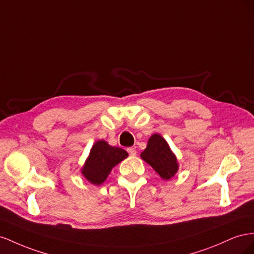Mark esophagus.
Instances as JSON below:
<instances>
[{"label": "esophagus", "mask_w": 254, "mask_h": 254, "mask_svg": "<svg viewBox=\"0 0 254 254\" xmlns=\"http://www.w3.org/2000/svg\"><path fill=\"white\" fill-rule=\"evenodd\" d=\"M127 152H128L129 155H132V156L136 155V150H135V148H133V147L128 148V149H127Z\"/></svg>", "instance_id": "obj_1"}]
</instances>
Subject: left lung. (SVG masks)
Here are the masks:
<instances>
[{"label":"left lung","instance_id":"left-lung-1","mask_svg":"<svg viewBox=\"0 0 254 254\" xmlns=\"http://www.w3.org/2000/svg\"><path fill=\"white\" fill-rule=\"evenodd\" d=\"M140 157L165 181L175 177L179 170L176 154L164 137L157 133L150 137L147 148L141 152Z\"/></svg>","mask_w":254,"mask_h":254}]
</instances>
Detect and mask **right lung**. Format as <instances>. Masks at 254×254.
<instances>
[{
	"instance_id": "1",
	"label": "right lung",
	"mask_w": 254,
	"mask_h": 254,
	"mask_svg": "<svg viewBox=\"0 0 254 254\" xmlns=\"http://www.w3.org/2000/svg\"><path fill=\"white\" fill-rule=\"evenodd\" d=\"M128 156L127 152L118 147H112L101 139L92 144L88 156L81 168L82 176L92 185H101L116 165Z\"/></svg>"
}]
</instances>
